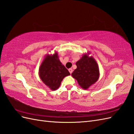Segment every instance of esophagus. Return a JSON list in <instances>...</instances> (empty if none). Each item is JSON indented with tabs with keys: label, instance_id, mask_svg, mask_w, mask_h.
<instances>
[{
	"label": "esophagus",
	"instance_id": "34e87169",
	"mask_svg": "<svg viewBox=\"0 0 134 134\" xmlns=\"http://www.w3.org/2000/svg\"><path fill=\"white\" fill-rule=\"evenodd\" d=\"M69 72H70V74H71L72 73V69H69Z\"/></svg>",
	"mask_w": 134,
	"mask_h": 134
}]
</instances>
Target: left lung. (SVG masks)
Here are the masks:
<instances>
[{
	"label": "left lung",
	"mask_w": 134,
	"mask_h": 134,
	"mask_svg": "<svg viewBox=\"0 0 134 134\" xmlns=\"http://www.w3.org/2000/svg\"><path fill=\"white\" fill-rule=\"evenodd\" d=\"M90 54V52H88L84 54L76 63L77 68L71 74L79 86L85 90L94 84L99 77L98 64L92 56H89Z\"/></svg>",
	"instance_id": "obj_1"
}]
</instances>
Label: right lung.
<instances>
[{
  "label": "right lung",
  "mask_w": 134,
  "mask_h": 134,
  "mask_svg": "<svg viewBox=\"0 0 134 134\" xmlns=\"http://www.w3.org/2000/svg\"><path fill=\"white\" fill-rule=\"evenodd\" d=\"M38 74L43 83L52 91L58 89L65 77L70 75L60 62L57 52L45 56L39 68Z\"/></svg>",
  "instance_id": "obj_1"
}]
</instances>
